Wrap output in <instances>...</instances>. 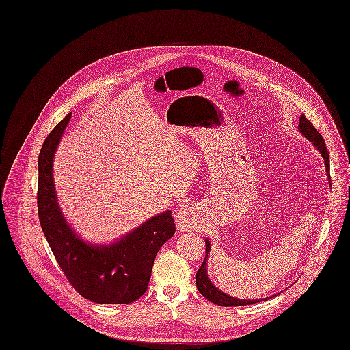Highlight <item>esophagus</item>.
Returning a JSON list of instances; mask_svg holds the SVG:
<instances>
[{
  "mask_svg": "<svg viewBox=\"0 0 350 350\" xmlns=\"http://www.w3.org/2000/svg\"><path fill=\"white\" fill-rule=\"evenodd\" d=\"M176 221L177 227L181 231H189L195 227V219L191 216L188 211L181 210L176 213Z\"/></svg>",
  "mask_w": 350,
  "mask_h": 350,
  "instance_id": "obj_1",
  "label": "esophagus"
}]
</instances>
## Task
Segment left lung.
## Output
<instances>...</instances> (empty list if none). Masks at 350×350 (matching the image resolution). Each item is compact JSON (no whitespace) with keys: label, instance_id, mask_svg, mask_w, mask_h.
<instances>
[{"label":"left lung","instance_id":"obj_1","mask_svg":"<svg viewBox=\"0 0 350 350\" xmlns=\"http://www.w3.org/2000/svg\"><path fill=\"white\" fill-rule=\"evenodd\" d=\"M299 130L300 133L314 143V146L319 150V152L322 154L323 159H325V165H326V172L330 176V161H329V151L326 147L325 139L322 138V135L318 133V130L314 127V124L304 116L301 115L299 119ZM210 242L208 239H206V258L202 264V267L199 268L198 273H196V286L199 289V292L207 299L211 303H215L217 306H223V307H237V306H247V304H253V303H258L262 301V299L260 300H242V299H237V297H231L228 295H226L224 292L219 291L217 288H215L212 285L208 276H207V258L210 254ZM267 300V299H265Z\"/></svg>","mask_w":350,"mask_h":350}]
</instances>
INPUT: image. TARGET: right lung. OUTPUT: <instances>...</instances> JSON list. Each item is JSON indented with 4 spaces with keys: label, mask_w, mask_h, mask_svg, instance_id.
<instances>
[{
    "label": "right lung",
    "mask_w": 350,
    "mask_h": 350,
    "mask_svg": "<svg viewBox=\"0 0 350 350\" xmlns=\"http://www.w3.org/2000/svg\"><path fill=\"white\" fill-rule=\"evenodd\" d=\"M71 113L44 140L39 154L38 212L44 237L71 286L100 304H129L147 291L158 250L174 235L172 211L157 215L111 246L81 241L62 216L53 180V159Z\"/></svg>",
    "instance_id": "add662e5"
}]
</instances>
